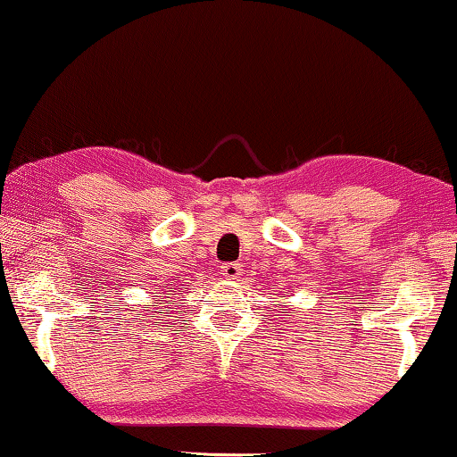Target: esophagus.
Returning a JSON list of instances; mask_svg holds the SVG:
<instances>
[{"label":"esophagus","mask_w":457,"mask_h":457,"mask_svg":"<svg viewBox=\"0 0 457 457\" xmlns=\"http://www.w3.org/2000/svg\"><path fill=\"white\" fill-rule=\"evenodd\" d=\"M220 274L227 278V280H239V278L243 276V268H241V263H224V266L220 268Z\"/></svg>","instance_id":"esophagus-1"}]
</instances>
